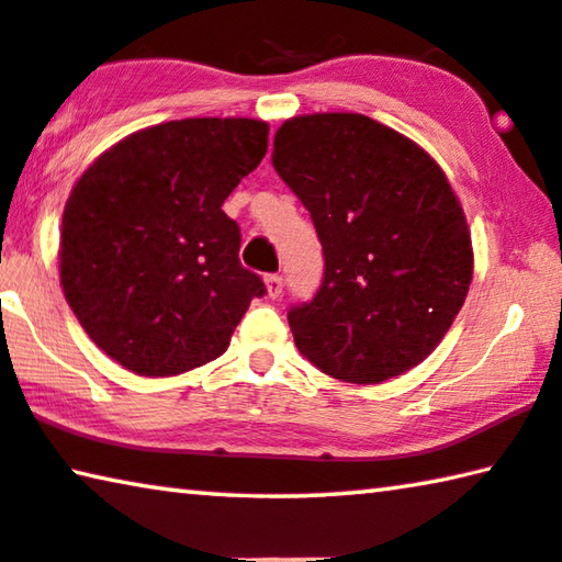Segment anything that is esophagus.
Returning a JSON list of instances; mask_svg holds the SVG:
<instances>
[{
  "mask_svg": "<svg viewBox=\"0 0 562 562\" xmlns=\"http://www.w3.org/2000/svg\"><path fill=\"white\" fill-rule=\"evenodd\" d=\"M266 291H269L271 299H279L283 291V276H279V273L266 276Z\"/></svg>",
  "mask_w": 562,
  "mask_h": 562,
  "instance_id": "1",
  "label": "esophagus"
}]
</instances>
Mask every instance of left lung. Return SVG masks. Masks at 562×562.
<instances>
[{"mask_svg": "<svg viewBox=\"0 0 562 562\" xmlns=\"http://www.w3.org/2000/svg\"><path fill=\"white\" fill-rule=\"evenodd\" d=\"M271 160L324 248L316 296L289 311L299 351L349 384L386 382L425 361L472 281L468 221L442 168L357 112L286 120Z\"/></svg>", "mask_w": 562, "mask_h": 562, "instance_id": "left-lung-1", "label": "left lung"}]
</instances>
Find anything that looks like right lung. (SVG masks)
Masks as SVG:
<instances>
[{"label": "right lung", "mask_w": 562, "mask_h": 562, "mask_svg": "<svg viewBox=\"0 0 562 562\" xmlns=\"http://www.w3.org/2000/svg\"><path fill=\"white\" fill-rule=\"evenodd\" d=\"M266 148L261 120H172L112 145L75 183L59 283L90 339L133 374L209 364L266 293L238 261V223L221 211Z\"/></svg>", "instance_id": "add662e5"}]
</instances>
